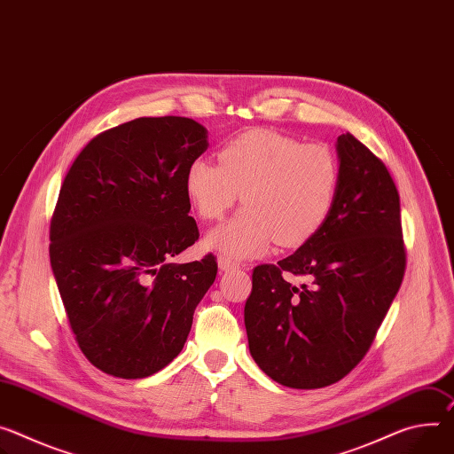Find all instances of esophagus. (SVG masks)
Listing matches in <instances>:
<instances>
[{"label": "esophagus", "mask_w": 454, "mask_h": 454, "mask_svg": "<svg viewBox=\"0 0 454 454\" xmlns=\"http://www.w3.org/2000/svg\"><path fill=\"white\" fill-rule=\"evenodd\" d=\"M217 264H219V270H221V271H230V270L239 268L237 262H233V261H230L228 257H223V255L217 259Z\"/></svg>", "instance_id": "34e87169"}]
</instances>
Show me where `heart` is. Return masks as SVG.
I'll return each instance as SVG.
<instances>
[{
    "instance_id": "b5f03b06",
    "label": "heart",
    "mask_w": 454,
    "mask_h": 454,
    "mask_svg": "<svg viewBox=\"0 0 454 454\" xmlns=\"http://www.w3.org/2000/svg\"><path fill=\"white\" fill-rule=\"evenodd\" d=\"M219 162L195 159L184 179L200 219L214 221L242 193L235 217L214 228L206 246L228 259H252L277 239L292 248L311 239L332 212L340 167L325 145L308 143L273 130H255L228 143Z\"/></svg>"
}]
</instances>
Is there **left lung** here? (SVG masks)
Masks as SVG:
<instances>
[{
    "label": "left lung",
    "instance_id": "1",
    "mask_svg": "<svg viewBox=\"0 0 454 454\" xmlns=\"http://www.w3.org/2000/svg\"><path fill=\"white\" fill-rule=\"evenodd\" d=\"M340 186L322 228L254 270L244 325L254 360L294 389L344 379L364 358L405 270L400 197L384 162L349 132L337 139ZM286 272L308 285L287 283Z\"/></svg>",
    "mask_w": 454,
    "mask_h": 454
}]
</instances>
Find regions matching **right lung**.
I'll return each instance as SVG.
<instances>
[{
	"label": "right lung",
	"instance_id": "obj_1",
	"mask_svg": "<svg viewBox=\"0 0 454 454\" xmlns=\"http://www.w3.org/2000/svg\"><path fill=\"white\" fill-rule=\"evenodd\" d=\"M206 150L193 119L139 117L94 137L65 177L51 266L81 351L106 375L167 367L215 280L214 255L170 262L199 239L184 179Z\"/></svg>",
	"mask_w": 454,
	"mask_h": 454
}]
</instances>
